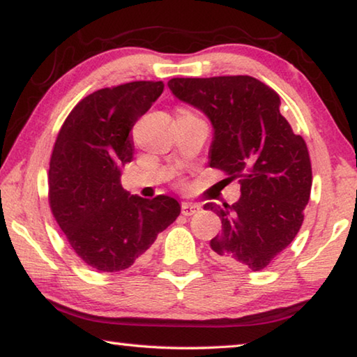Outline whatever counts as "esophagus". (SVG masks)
Listing matches in <instances>:
<instances>
[{"mask_svg":"<svg viewBox=\"0 0 357 357\" xmlns=\"http://www.w3.org/2000/svg\"><path fill=\"white\" fill-rule=\"evenodd\" d=\"M200 211V206L195 203H183V206H181V213L183 215H193L195 213Z\"/></svg>","mask_w":357,"mask_h":357,"instance_id":"obj_1","label":"esophagus"}]
</instances>
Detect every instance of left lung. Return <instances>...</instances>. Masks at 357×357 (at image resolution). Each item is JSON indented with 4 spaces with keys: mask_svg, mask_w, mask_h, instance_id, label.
Wrapping results in <instances>:
<instances>
[{
    "mask_svg": "<svg viewBox=\"0 0 357 357\" xmlns=\"http://www.w3.org/2000/svg\"><path fill=\"white\" fill-rule=\"evenodd\" d=\"M168 88L211 119L209 165L241 184L236 203L204 204L222 220L209 243L214 257L233 268L264 269L304 220L312 189L304 138L282 116L279 94L250 75L172 78Z\"/></svg>",
    "mask_w": 357,
    "mask_h": 357,
    "instance_id": "8db88e82",
    "label": "left lung"
}]
</instances>
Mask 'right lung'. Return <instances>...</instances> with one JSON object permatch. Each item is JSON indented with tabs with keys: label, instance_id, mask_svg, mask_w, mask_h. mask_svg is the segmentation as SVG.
<instances>
[{
	"label": "right lung",
	"instance_id": "obj_1",
	"mask_svg": "<svg viewBox=\"0 0 357 357\" xmlns=\"http://www.w3.org/2000/svg\"><path fill=\"white\" fill-rule=\"evenodd\" d=\"M164 91V82L98 89L72 108L48 170L52 214L77 257L100 273L142 261L157 234L181 213L168 195H130L121 170L134 159L130 130Z\"/></svg>",
	"mask_w": 357,
	"mask_h": 357
}]
</instances>
